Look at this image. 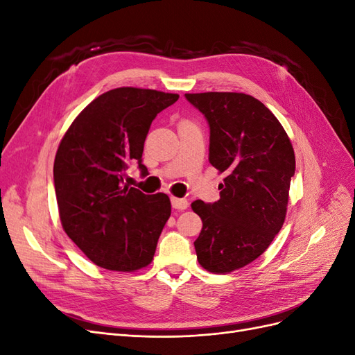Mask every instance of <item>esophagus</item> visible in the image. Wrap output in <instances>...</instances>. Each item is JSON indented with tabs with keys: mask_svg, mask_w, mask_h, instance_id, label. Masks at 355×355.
Segmentation results:
<instances>
[{
	"mask_svg": "<svg viewBox=\"0 0 355 355\" xmlns=\"http://www.w3.org/2000/svg\"><path fill=\"white\" fill-rule=\"evenodd\" d=\"M171 206H173V209H176V210H185V209H188L189 202H188L187 198L173 197V198H171Z\"/></svg>",
	"mask_w": 355,
	"mask_h": 355,
	"instance_id": "esophagus-1",
	"label": "esophagus"
}]
</instances>
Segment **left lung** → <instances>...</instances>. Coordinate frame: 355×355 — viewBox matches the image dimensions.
<instances>
[{"mask_svg": "<svg viewBox=\"0 0 355 355\" xmlns=\"http://www.w3.org/2000/svg\"><path fill=\"white\" fill-rule=\"evenodd\" d=\"M185 98L206 116L209 161L225 173L218 201L191 204L202 220L197 259L204 270L227 274L257 259L282 230L296 166L293 146L275 115L250 94Z\"/></svg>", "mask_w": 355, "mask_h": 355, "instance_id": "1", "label": "left lung"}]
</instances>
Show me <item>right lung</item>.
Instances as JSON below:
<instances>
[{
	"label": "right lung",
	"instance_id": "add662e5",
	"mask_svg": "<svg viewBox=\"0 0 355 355\" xmlns=\"http://www.w3.org/2000/svg\"><path fill=\"white\" fill-rule=\"evenodd\" d=\"M179 94L120 87L101 94L75 118L58 148L53 179L62 227L89 259L111 271L151 263L170 218V198L124 184L137 163L149 127Z\"/></svg>",
	"mask_w": 355,
	"mask_h": 355
}]
</instances>
